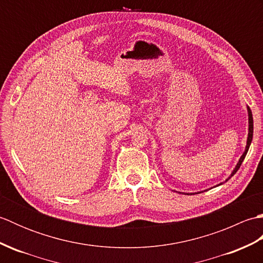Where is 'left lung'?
<instances>
[{
    "label": "left lung",
    "mask_w": 263,
    "mask_h": 263,
    "mask_svg": "<svg viewBox=\"0 0 263 263\" xmlns=\"http://www.w3.org/2000/svg\"><path fill=\"white\" fill-rule=\"evenodd\" d=\"M248 110H249V137H248L247 148H245L244 154L242 155V157L239 158L238 163H237V165H236V167H235V170L233 171L231 176H233L234 174H235V173L238 171L239 167H241V165H242V163H243V160H244V158H245V156H247V154H248V152H249L250 144H251V141H252V138H253V117H252V111H251V109H250L249 107H248ZM231 176L228 177V178H231Z\"/></svg>",
    "instance_id": "obj_1"
}]
</instances>
